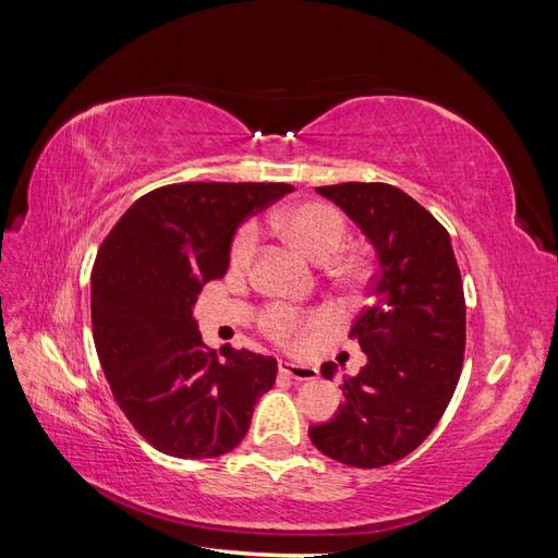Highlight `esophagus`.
I'll return each instance as SVG.
<instances>
[{"label":"esophagus","mask_w":558,"mask_h":558,"mask_svg":"<svg viewBox=\"0 0 558 558\" xmlns=\"http://www.w3.org/2000/svg\"><path fill=\"white\" fill-rule=\"evenodd\" d=\"M279 373L286 375V377H291V379H298V381H310V379H316L318 369L312 367V365L279 361Z\"/></svg>","instance_id":"obj_1"}]
</instances>
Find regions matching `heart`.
Here are the masks:
<instances>
[{
  "label": "heart",
  "instance_id": "obj_1",
  "mask_svg": "<svg viewBox=\"0 0 558 558\" xmlns=\"http://www.w3.org/2000/svg\"><path fill=\"white\" fill-rule=\"evenodd\" d=\"M272 223L286 242L300 253H305L314 263H328L342 248L347 238L344 216L330 205H320V202H302V205L283 209L275 214ZM256 228L251 223L240 228L230 248V265L234 269H248L253 256H256ZM335 275L347 283H353L363 277V267L359 260L344 258L337 263ZM260 324L275 340L286 344H302L324 326V316H300L291 310L272 307L263 314Z\"/></svg>",
  "mask_w": 558,
  "mask_h": 558
}]
</instances>
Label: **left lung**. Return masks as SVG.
<instances>
[{
    "label": "left lung",
    "mask_w": 558,
    "mask_h": 558,
    "mask_svg": "<svg viewBox=\"0 0 558 558\" xmlns=\"http://www.w3.org/2000/svg\"><path fill=\"white\" fill-rule=\"evenodd\" d=\"M377 256L373 302L353 320L367 363L344 377V402L310 428L314 447L353 468L400 461L426 440L461 377L465 298L449 232L388 183L320 185ZM332 379L337 365H320Z\"/></svg>",
    "instance_id": "obj_1"
}]
</instances>
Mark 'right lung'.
<instances>
[{
	"instance_id": "1",
	"label": "right lung",
	"mask_w": 558,
	"mask_h": 558,
	"mask_svg": "<svg viewBox=\"0 0 558 558\" xmlns=\"http://www.w3.org/2000/svg\"><path fill=\"white\" fill-rule=\"evenodd\" d=\"M289 183H174L140 197L99 246L90 277L93 337L111 393L148 445L177 459L238 447L277 361L226 349L197 328L202 286L221 279L244 218Z\"/></svg>"
}]
</instances>
